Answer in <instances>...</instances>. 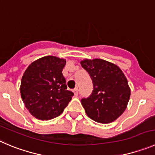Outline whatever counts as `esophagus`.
Listing matches in <instances>:
<instances>
[{
	"label": "esophagus",
	"mask_w": 155,
	"mask_h": 155,
	"mask_svg": "<svg viewBox=\"0 0 155 155\" xmlns=\"http://www.w3.org/2000/svg\"><path fill=\"white\" fill-rule=\"evenodd\" d=\"M73 92H74V95H76V96H77L78 93H79V89H78L77 87L75 88V89H73Z\"/></svg>",
	"instance_id": "34e87169"
}]
</instances>
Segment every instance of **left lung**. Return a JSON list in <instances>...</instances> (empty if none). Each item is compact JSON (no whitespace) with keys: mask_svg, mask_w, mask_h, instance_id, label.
Returning <instances> with one entry per match:
<instances>
[{"mask_svg":"<svg viewBox=\"0 0 155 155\" xmlns=\"http://www.w3.org/2000/svg\"><path fill=\"white\" fill-rule=\"evenodd\" d=\"M80 63L92 82L91 95L81 99L86 114L99 123L115 121L125 110L130 98L125 75L116 65L101 59L84 60Z\"/></svg>","mask_w":155,"mask_h":155,"instance_id":"left-lung-1","label":"left lung"}]
</instances>
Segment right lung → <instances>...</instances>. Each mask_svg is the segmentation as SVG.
<instances>
[{"mask_svg": "<svg viewBox=\"0 0 155 155\" xmlns=\"http://www.w3.org/2000/svg\"><path fill=\"white\" fill-rule=\"evenodd\" d=\"M66 60L44 56L26 69L21 86V98L26 107L37 118L50 120L63 113L74 93L67 90L62 71Z\"/></svg>", "mask_w": 155, "mask_h": 155, "instance_id": "obj_1", "label": "right lung"}]
</instances>
